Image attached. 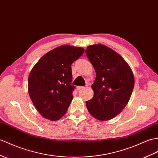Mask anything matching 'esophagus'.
I'll use <instances>...</instances> for the list:
<instances>
[{
    "mask_svg": "<svg viewBox=\"0 0 158 158\" xmlns=\"http://www.w3.org/2000/svg\"><path fill=\"white\" fill-rule=\"evenodd\" d=\"M85 87H84V86H77V89L80 90V89H85Z\"/></svg>",
    "mask_w": 158,
    "mask_h": 158,
    "instance_id": "1",
    "label": "esophagus"
}]
</instances>
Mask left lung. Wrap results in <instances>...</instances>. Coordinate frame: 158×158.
<instances>
[{
	"label": "left lung",
	"instance_id": "1",
	"mask_svg": "<svg viewBox=\"0 0 158 158\" xmlns=\"http://www.w3.org/2000/svg\"><path fill=\"white\" fill-rule=\"evenodd\" d=\"M85 53L96 73L91 85L94 95L86 102L87 108L99 120H110L130 100L135 85L133 71L119 54L105 45L87 46Z\"/></svg>",
	"mask_w": 158,
	"mask_h": 158
}]
</instances>
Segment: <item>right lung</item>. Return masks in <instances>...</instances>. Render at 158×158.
<instances>
[{
  "label": "right lung",
  "instance_id": "add662e5",
  "mask_svg": "<svg viewBox=\"0 0 158 158\" xmlns=\"http://www.w3.org/2000/svg\"><path fill=\"white\" fill-rule=\"evenodd\" d=\"M83 48L58 46L40 58L29 73L28 92L38 112L56 121L67 112L73 98L71 64L81 56Z\"/></svg>",
  "mask_w": 158,
  "mask_h": 158
}]
</instances>
